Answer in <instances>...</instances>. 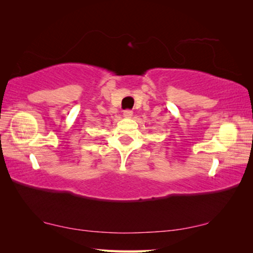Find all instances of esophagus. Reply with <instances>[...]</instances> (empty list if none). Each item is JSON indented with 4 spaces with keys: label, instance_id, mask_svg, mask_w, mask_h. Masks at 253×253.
I'll use <instances>...</instances> for the list:
<instances>
[{
    "label": "esophagus",
    "instance_id": "1",
    "mask_svg": "<svg viewBox=\"0 0 253 253\" xmlns=\"http://www.w3.org/2000/svg\"><path fill=\"white\" fill-rule=\"evenodd\" d=\"M132 116V112L130 111V110H126V111H124V117H126V118H130Z\"/></svg>",
    "mask_w": 253,
    "mask_h": 253
}]
</instances>
